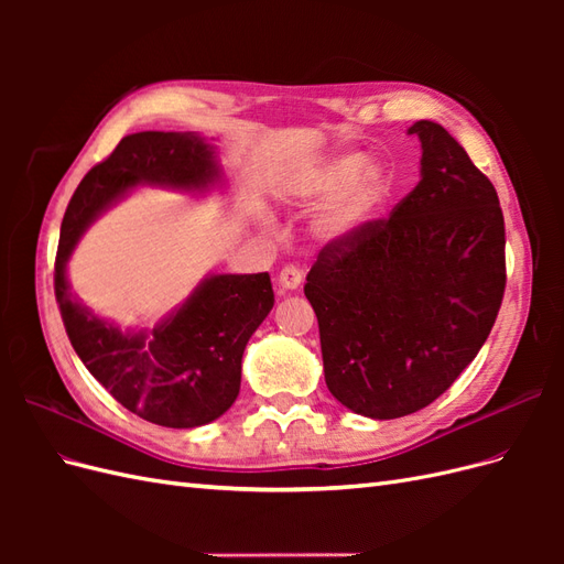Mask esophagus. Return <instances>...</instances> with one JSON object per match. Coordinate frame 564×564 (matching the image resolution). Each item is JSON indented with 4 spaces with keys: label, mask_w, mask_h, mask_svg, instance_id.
Returning <instances> with one entry per match:
<instances>
[{
    "label": "esophagus",
    "mask_w": 564,
    "mask_h": 564,
    "mask_svg": "<svg viewBox=\"0 0 564 564\" xmlns=\"http://www.w3.org/2000/svg\"><path fill=\"white\" fill-rule=\"evenodd\" d=\"M303 280V272L296 265H284L278 275V286L286 289V292H294V289L301 286Z\"/></svg>",
    "instance_id": "esophagus-1"
}]
</instances>
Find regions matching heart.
Returning <instances> with one entry per match:
<instances>
[{
    "instance_id": "heart-1",
    "label": "heart",
    "mask_w": 564,
    "mask_h": 564,
    "mask_svg": "<svg viewBox=\"0 0 564 564\" xmlns=\"http://www.w3.org/2000/svg\"><path fill=\"white\" fill-rule=\"evenodd\" d=\"M392 174L383 162L360 150L327 158L303 176L301 193L326 199L313 216V232L327 245H344L360 237L379 216L390 193Z\"/></svg>"
}]
</instances>
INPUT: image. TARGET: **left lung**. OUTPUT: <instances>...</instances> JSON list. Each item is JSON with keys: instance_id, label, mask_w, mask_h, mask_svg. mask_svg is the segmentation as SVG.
<instances>
[{"instance_id": "left-lung-1", "label": "left lung", "mask_w": 564, "mask_h": 564, "mask_svg": "<svg viewBox=\"0 0 564 564\" xmlns=\"http://www.w3.org/2000/svg\"><path fill=\"white\" fill-rule=\"evenodd\" d=\"M421 181L390 218L327 245L305 278L324 381L350 412L400 419L437 400L494 327L506 289L499 195L445 127L406 129Z\"/></svg>"}]
</instances>
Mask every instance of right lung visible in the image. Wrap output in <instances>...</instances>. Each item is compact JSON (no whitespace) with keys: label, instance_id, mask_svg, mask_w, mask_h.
I'll return each mask as SVG.
<instances>
[{"label":"right lung","instance_id":"add662e5","mask_svg":"<svg viewBox=\"0 0 564 564\" xmlns=\"http://www.w3.org/2000/svg\"><path fill=\"white\" fill-rule=\"evenodd\" d=\"M207 195L224 185L216 145L197 131L124 135L82 178L67 204L56 253V301L67 338L91 377L129 412L164 429H197L240 395L242 355L275 303L268 272H212L150 329H122L96 315L67 280V261L94 220L135 187Z\"/></svg>","mask_w":564,"mask_h":564}]
</instances>
